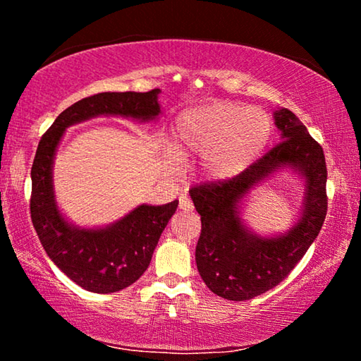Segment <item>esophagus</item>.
Segmentation results:
<instances>
[{"instance_id": "34e87169", "label": "esophagus", "mask_w": 361, "mask_h": 361, "mask_svg": "<svg viewBox=\"0 0 361 361\" xmlns=\"http://www.w3.org/2000/svg\"><path fill=\"white\" fill-rule=\"evenodd\" d=\"M180 209L185 210V212H191L192 210V202H191V199H189L186 194H181L180 195Z\"/></svg>"}]
</instances>
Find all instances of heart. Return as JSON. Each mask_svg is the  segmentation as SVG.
<instances>
[{"instance_id":"obj_1","label":"heart","mask_w":361,"mask_h":361,"mask_svg":"<svg viewBox=\"0 0 361 361\" xmlns=\"http://www.w3.org/2000/svg\"><path fill=\"white\" fill-rule=\"evenodd\" d=\"M272 122L256 106L219 100L191 108L176 121L172 167L180 158L199 157L197 170L205 180L224 181L240 175L261 156L271 140Z\"/></svg>"}]
</instances>
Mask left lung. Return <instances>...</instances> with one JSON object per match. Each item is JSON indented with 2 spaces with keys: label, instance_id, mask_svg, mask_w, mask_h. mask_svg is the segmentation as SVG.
I'll return each instance as SVG.
<instances>
[{
  "label": "left lung",
  "instance_id": "obj_1",
  "mask_svg": "<svg viewBox=\"0 0 361 361\" xmlns=\"http://www.w3.org/2000/svg\"><path fill=\"white\" fill-rule=\"evenodd\" d=\"M280 143L228 181L189 191L202 231L195 247L200 277L228 301H247L274 288L295 269L317 239L326 216V162L322 146L286 108L274 113ZM290 168L303 181L305 197L292 228L274 236L256 235L241 218L247 194Z\"/></svg>",
  "mask_w": 361,
  "mask_h": 361
}]
</instances>
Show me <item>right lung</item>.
<instances>
[{
    "mask_svg": "<svg viewBox=\"0 0 361 361\" xmlns=\"http://www.w3.org/2000/svg\"><path fill=\"white\" fill-rule=\"evenodd\" d=\"M159 92H102L82 99L57 116L41 137L32 167L30 213L49 258L73 282L92 293L127 288L148 269L162 231L178 207L142 204L102 228H79L60 212L54 191V159L70 126L99 116H121L140 122L161 114Z\"/></svg>",
    "mask_w": 361,
    "mask_h": 361,
    "instance_id": "right-lung-1",
    "label": "right lung"
}]
</instances>
